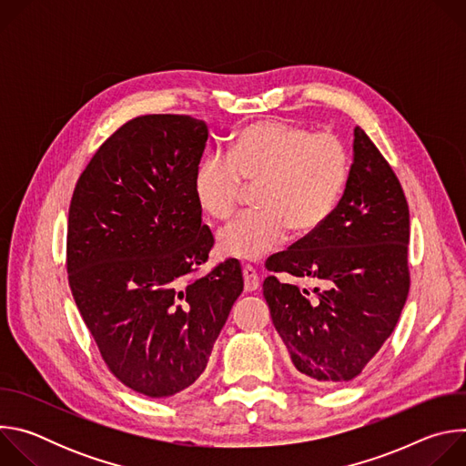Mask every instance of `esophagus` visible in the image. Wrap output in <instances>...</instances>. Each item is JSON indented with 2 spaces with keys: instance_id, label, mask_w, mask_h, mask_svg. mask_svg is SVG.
Segmentation results:
<instances>
[{
  "instance_id": "34e87169",
  "label": "esophagus",
  "mask_w": 466,
  "mask_h": 466,
  "mask_svg": "<svg viewBox=\"0 0 466 466\" xmlns=\"http://www.w3.org/2000/svg\"><path fill=\"white\" fill-rule=\"evenodd\" d=\"M243 284H245V291L247 293H252L259 288V277L258 273L250 268V265H247V268H243Z\"/></svg>"
}]
</instances>
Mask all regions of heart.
Here are the masks:
<instances>
[{
  "instance_id": "obj_1",
  "label": "heart",
  "mask_w": 466,
  "mask_h": 466,
  "mask_svg": "<svg viewBox=\"0 0 466 466\" xmlns=\"http://www.w3.org/2000/svg\"><path fill=\"white\" fill-rule=\"evenodd\" d=\"M349 169L338 137L268 119L243 128L230 153L205 155L195 167L193 193L205 214L225 219L236 208L243 180L259 182V208L236 216L216 238L221 256L254 261L277 250L289 227L299 234L319 228L336 210Z\"/></svg>"
}]
</instances>
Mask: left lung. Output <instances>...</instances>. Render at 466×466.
<instances>
[{"mask_svg": "<svg viewBox=\"0 0 466 466\" xmlns=\"http://www.w3.org/2000/svg\"><path fill=\"white\" fill-rule=\"evenodd\" d=\"M410 208L378 147L354 128V160L331 216L265 268L319 288L263 280V297L295 374L336 387L361 374L400 319L410 293Z\"/></svg>", "mask_w": 466, "mask_h": 466, "instance_id": "8db88e82", "label": "left lung"}]
</instances>
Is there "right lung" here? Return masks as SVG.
<instances>
[{
    "label": "right lung",
    "mask_w": 466,
    "mask_h": 466,
    "mask_svg": "<svg viewBox=\"0 0 466 466\" xmlns=\"http://www.w3.org/2000/svg\"><path fill=\"white\" fill-rule=\"evenodd\" d=\"M203 119L149 114L99 147L77 180L66 265L72 295L110 372L151 398L189 387L243 291L238 259L184 279L208 259L193 175Z\"/></svg>",
    "instance_id": "1"
}]
</instances>
